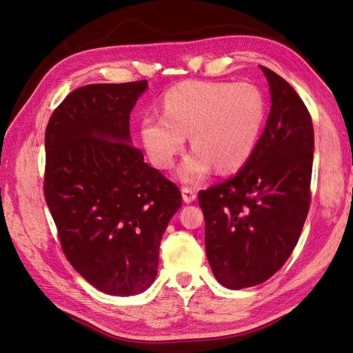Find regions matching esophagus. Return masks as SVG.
Listing matches in <instances>:
<instances>
[{
	"mask_svg": "<svg viewBox=\"0 0 353 353\" xmlns=\"http://www.w3.org/2000/svg\"><path fill=\"white\" fill-rule=\"evenodd\" d=\"M197 197L196 194V190L191 188V187H183V199L185 203H191L194 201Z\"/></svg>",
	"mask_w": 353,
	"mask_h": 353,
	"instance_id": "obj_1",
	"label": "esophagus"
}]
</instances>
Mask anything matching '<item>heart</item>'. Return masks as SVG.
Returning a JSON list of instances; mask_svg holds the SVG:
<instances>
[{
    "instance_id": "b5f03b06",
    "label": "heart",
    "mask_w": 353,
    "mask_h": 353,
    "mask_svg": "<svg viewBox=\"0 0 353 353\" xmlns=\"http://www.w3.org/2000/svg\"><path fill=\"white\" fill-rule=\"evenodd\" d=\"M265 116L263 95L252 83L187 81L166 91L162 114L143 117L140 137L152 163L169 169L190 134L194 150L179 176L196 184L213 166L219 172L244 166L259 143Z\"/></svg>"
}]
</instances>
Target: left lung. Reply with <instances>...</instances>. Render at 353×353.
<instances>
[{
    "instance_id": "obj_1",
    "label": "left lung",
    "mask_w": 353,
    "mask_h": 353,
    "mask_svg": "<svg viewBox=\"0 0 353 353\" xmlns=\"http://www.w3.org/2000/svg\"><path fill=\"white\" fill-rule=\"evenodd\" d=\"M261 69L272 104L259 143L236 176L199 193L208 261L232 290L261 284L281 268L311 205V114L290 83Z\"/></svg>"
}]
</instances>
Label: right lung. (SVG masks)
I'll return each mask as SVG.
<instances>
[{"label": "right lung", "instance_id": "add662e5", "mask_svg": "<svg viewBox=\"0 0 353 353\" xmlns=\"http://www.w3.org/2000/svg\"><path fill=\"white\" fill-rule=\"evenodd\" d=\"M147 81L72 91L46 130L44 196L63 253L85 280L113 296L143 293L181 208L179 188L131 144L130 114Z\"/></svg>", "mask_w": 353, "mask_h": 353}]
</instances>
